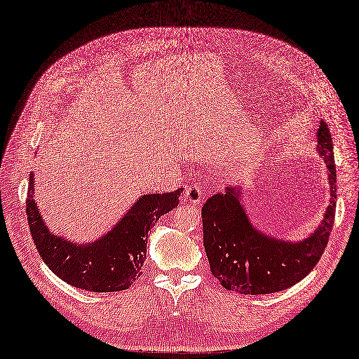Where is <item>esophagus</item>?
Segmentation results:
<instances>
[{
    "label": "esophagus",
    "instance_id": "obj_1",
    "mask_svg": "<svg viewBox=\"0 0 359 359\" xmlns=\"http://www.w3.org/2000/svg\"><path fill=\"white\" fill-rule=\"evenodd\" d=\"M183 201L191 203V204H200L203 203V191L200 187H189L184 191Z\"/></svg>",
    "mask_w": 359,
    "mask_h": 359
}]
</instances>
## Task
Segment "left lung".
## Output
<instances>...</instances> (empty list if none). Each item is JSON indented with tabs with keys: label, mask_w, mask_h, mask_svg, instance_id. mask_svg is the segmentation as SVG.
Returning a JSON list of instances; mask_svg holds the SVG:
<instances>
[{
	"label": "left lung",
	"mask_w": 359,
	"mask_h": 359,
	"mask_svg": "<svg viewBox=\"0 0 359 359\" xmlns=\"http://www.w3.org/2000/svg\"><path fill=\"white\" fill-rule=\"evenodd\" d=\"M316 137V149L327 164L331 198L320 224L306 238H279L253 225L243 204L246 198L245 183L231 184L203 205L205 255L212 274L228 291L245 295L283 291L303 280L322 257L334 224L337 175L331 133L323 121Z\"/></svg>",
	"instance_id": "left-lung-1"
}]
</instances>
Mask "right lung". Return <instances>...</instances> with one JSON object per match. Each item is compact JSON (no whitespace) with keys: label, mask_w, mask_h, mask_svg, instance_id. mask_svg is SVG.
I'll return each instance as SVG.
<instances>
[{"label":"right lung","mask_w":359,"mask_h":359,"mask_svg":"<svg viewBox=\"0 0 359 359\" xmlns=\"http://www.w3.org/2000/svg\"><path fill=\"white\" fill-rule=\"evenodd\" d=\"M176 192L140 195L110 231L88 243L57 236L43 221L36 203L34 171L29 175L27 216L29 231L44 264L65 283L89 292L128 289L142 273L149 231L159 217L176 209Z\"/></svg>","instance_id":"add662e5"}]
</instances>
